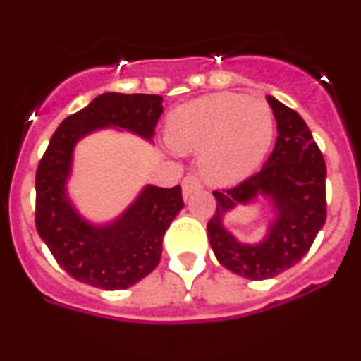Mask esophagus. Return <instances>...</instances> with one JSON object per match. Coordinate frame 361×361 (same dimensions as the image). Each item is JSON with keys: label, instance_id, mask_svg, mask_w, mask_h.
Returning a JSON list of instances; mask_svg holds the SVG:
<instances>
[{"label": "esophagus", "instance_id": "1", "mask_svg": "<svg viewBox=\"0 0 361 361\" xmlns=\"http://www.w3.org/2000/svg\"><path fill=\"white\" fill-rule=\"evenodd\" d=\"M200 188H202V183H200V178L197 177V175H186L183 180V195L190 197L191 193H195V191H199Z\"/></svg>", "mask_w": 361, "mask_h": 361}]
</instances>
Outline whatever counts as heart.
Returning <instances> with one entry per match:
<instances>
[{
    "label": "heart",
    "instance_id": "heart-1",
    "mask_svg": "<svg viewBox=\"0 0 361 361\" xmlns=\"http://www.w3.org/2000/svg\"><path fill=\"white\" fill-rule=\"evenodd\" d=\"M273 139L264 101L213 94L178 106L168 117V141L177 152L200 153L202 173L219 184L237 183L258 168Z\"/></svg>",
    "mask_w": 361,
    "mask_h": 361
}]
</instances>
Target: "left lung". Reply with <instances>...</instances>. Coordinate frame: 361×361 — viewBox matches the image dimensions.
Returning <instances> with one entry per match:
<instances>
[{"label":"left lung","mask_w":361,"mask_h":361,"mask_svg":"<svg viewBox=\"0 0 361 361\" xmlns=\"http://www.w3.org/2000/svg\"><path fill=\"white\" fill-rule=\"evenodd\" d=\"M267 103L279 130L275 148L258 173L235 188L213 191L216 209L208 222V238L216 260L250 280L273 279L300 262L327 215V170L311 130L295 110L275 97L267 95ZM258 192L271 199L276 220L262 243L240 245L225 231L221 220L237 203L250 202Z\"/></svg>","instance_id":"left-lung-1"}]
</instances>
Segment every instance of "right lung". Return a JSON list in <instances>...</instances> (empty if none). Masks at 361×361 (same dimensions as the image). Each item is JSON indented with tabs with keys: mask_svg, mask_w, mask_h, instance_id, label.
<instances>
[{
	"mask_svg": "<svg viewBox=\"0 0 361 361\" xmlns=\"http://www.w3.org/2000/svg\"><path fill=\"white\" fill-rule=\"evenodd\" d=\"M161 114V95L108 92L66 117L54 132L36 171V229L72 279L117 291L157 267L166 229L184 208L180 186H146L116 222L92 226L72 208L65 184L73 146L81 137L119 126L152 139Z\"/></svg>",
	"mask_w": 361,
	"mask_h": 361,
	"instance_id": "obj_1",
	"label": "right lung"
}]
</instances>
